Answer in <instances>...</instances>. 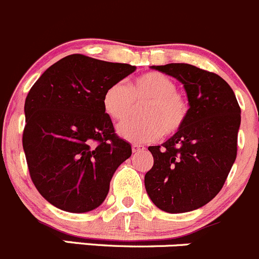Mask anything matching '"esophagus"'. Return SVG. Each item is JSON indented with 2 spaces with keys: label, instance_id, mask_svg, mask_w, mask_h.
<instances>
[{
  "label": "esophagus",
  "instance_id": "1",
  "mask_svg": "<svg viewBox=\"0 0 259 259\" xmlns=\"http://www.w3.org/2000/svg\"><path fill=\"white\" fill-rule=\"evenodd\" d=\"M145 148L143 147V145H140V144H133L132 145V150H133V153H139V152H143V150H144Z\"/></svg>",
  "mask_w": 259,
  "mask_h": 259
}]
</instances>
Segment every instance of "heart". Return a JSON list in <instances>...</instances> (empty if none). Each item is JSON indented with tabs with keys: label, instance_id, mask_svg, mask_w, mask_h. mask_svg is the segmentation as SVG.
Instances as JSON below:
<instances>
[{
	"label": "heart",
	"instance_id": "heart-1",
	"mask_svg": "<svg viewBox=\"0 0 259 259\" xmlns=\"http://www.w3.org/2000/svg\"><path fill=\"white\" fill-rule=\"evenodd\" d=\"M144 119L127 120L117 126L120 137L133 143H149L162 134L173 135L185 126L190 114V104L170 77L159 72L140 74L129 87L111 84L105 91L104 110L114 121H124L133 115L137 105Z\"/></svg>",
	"mask_w": 259,
	"mask_h": 259
}]
</instances>
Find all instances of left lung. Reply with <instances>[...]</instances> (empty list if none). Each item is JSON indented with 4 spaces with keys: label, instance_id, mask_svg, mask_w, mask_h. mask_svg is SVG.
Masks as SVG:
<instances>
[{
    "label": "left lung",
    "instance_id": "1",
    "mask_svg": "<svg viewBox=\"0 0 259 259\" xmlns=\"http://www.w3.org/2000/svg\"><path fill=\"white\" fill-rule=\"evenodd\" d=\"M152 68L183 84L190 114L180 132L148 148L154 163L145 190L163 211H192L217 196L235 162L240 107L229 84L212 72L186 63Z\"/></svg>",
    "mask_w": 259,
    "mask_h": 259
}]
</instances>
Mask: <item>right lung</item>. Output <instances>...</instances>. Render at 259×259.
Wrapping results in <instances>:
<instances>
[{"label":"right lung","instance_id":"1","mask_svg":"<svg viewBox=\"0 0 259 259\" xmlns=\"http://www.w3.org/2000/svg\"><path fill=\"white\" fill-rule=\"evenodd\" d=\"M134 66L82 54L58 60L25 100L22 147L40 195L68 212H87L106 199L110 181L132 147L115 134L102 99Z\"/></svg>","mask_w":259,"mask_h":259}]
</instances>
